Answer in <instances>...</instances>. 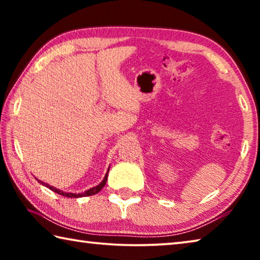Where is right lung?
Returning a JSON list of instances; mask_svg holds the SVG:
<instances>
[{"instance_id":"obj_1","label":"right lung","mask_w":260,"mask_h":260,"mask_svg":"<svg viewBox=\"0 0 260 260\" xmlns=\"http://www.w3.org/2000/svg\"><path fill=\"white\" fill-rule=\"evenodd\" d=\"M110 169V167H109ZM108 173H109V170H108V172H107V174H105V177H104V179H103V181L101 182L100 184H98V186L96 187H93V188H90V189H88V190H86L85 192H82V193H73V192H64V191H61V190H59V189H57V188H55V187H52V186H49V184L48 183H46V182H43V181H40V180H38L39 182H40L41 184H43V186H46L47 188H49L50 190H52L54 192H57L58 193V195H61V196H65V197H73V199H78V197H82V196H91V195H95V193H98L101 189H102L104 186H105V183H107V180H108Z\"/></svg>"}]
</instances>
